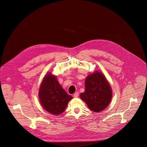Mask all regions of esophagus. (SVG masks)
Returning a JSON list of instances; mask_svg holds the SVG:
<instances>
[{
	"instance_id": "obj_1",
	"label": "esophagus",
	"mask_w": 147,
	"mask_h": 147,
	"mask_svg": "<svg viewBox=\"0 0 147 147\" xmlns=\"http://www.w3.org/2000/svg\"><path fill=\"white\" fill-rule=\"evenodd\" d=\"M78 96V92H77L74 94V95H73V97L74 98H77Z\"/></svg>"
}]
</instances>
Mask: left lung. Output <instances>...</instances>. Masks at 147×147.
<instances>
[{
  "instance_id": "8db88e82",
  "label": "left lung",
  "mask_w": 147,
  "mask_h": 147,
  "mask_svg": "<svg viewBox=\"0 0 147 147\" xmlns=\"http://www.w3.org/2000/svg\"><path fill=\"white\" fill-rule=\"evenodd\" d=\"M85 87L80 97L90 110L99 112L107 108L112 100V90L102 72L96 70L90 74L86 78Z\"/></svg>"
}]
</instances>
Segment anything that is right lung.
I'll use <instances>...</instances> for the list:
<instances>
[{
	"mask_svg": "<svg viewBox=\"0 0 147 147\" xmlns=\"http://www.w3.org/2000/svg\"><path fill=\"white\" fill-rule=\"evenodd\" d=\"M38 96L42 107L53 115H59L65 112L69 102L73 98L63 88L52 72L47 73L43 78Z\"/></svg>",
	"mask_w": 147,
	"mask_h": 147,
	"instance_id": "add662e5",
	"label": "right lung"
}]
</instances>
